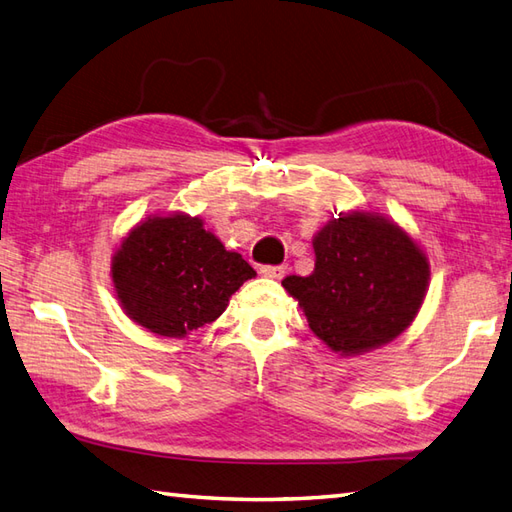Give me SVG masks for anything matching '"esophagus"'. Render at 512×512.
I'll return each mask as SVG.
<instances>
[{"label": "esophagus", "instance_id": "obj_1", "mask_svg": "<svg viewBox=\"0 0 512 512\" xmlns=\"http://www.w3.org/2000/svg\"><path fill=\"white\" fill-rule=\"evenodd\" d=\"M260 274H263L265 278L280 280L282 276L287 274V267L285 265H263V267H260Z\"/></svg>", "mask_w": 512, "mask_h": 512}]
</instances>
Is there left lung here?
<instances>
[{
  "instance_id": "obj_1",
  "label": "left lung",
  "mask_w": 512,
  "mask_h": 512,
  "mask_svg": "<svg viewBox=\"0 0 512 512\" xmlns=\"http://www.w3.org/2000/svg\"><path fill=\"white\" fill-rule=\"evenodd\" d=\"M315 267L287 276L311 331L355 357L394 342L416 320L429 289V258L399 223L374 210L339 212L313 236Z\"/></svg>"
}]
</instances>
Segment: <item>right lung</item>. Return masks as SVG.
<instances>
[{
	"label": "right lung",
	"instance_id": "1",
	"mask_svg": "<svg viewBox=\"0 0 512 512\" xmlns=\"http://www.w3.org/2000/svg\"><path fill=\"white\" fill-rule=\"evenodd\" d=\"M256 271L230 252L203 219L151 214L135 223L111 256L113 291L131 322L184 339L212 324Z\"/></svg>",
	"mask_w": 512,
	"mask_h": 512
}]
</instances>
